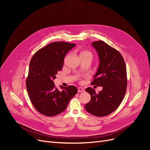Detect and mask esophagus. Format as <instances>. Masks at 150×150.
Here are the masks:
<instances>
[{
	"label": "esophagus",
	"instance_id": "obj_1",
	"mask_svg": "<svg viewBox=\"0 0 150 150\" xmlns=\"http://www.w3.org/2000/svg\"><path fill=\"white\" fill-rule=\"evenodd\" d=\"M84 91V89L83 88H80V87L78 88V92H83Z\"/></svg>",
	"mask_w": 150,
	"mask_h": 150
}]
</instances>
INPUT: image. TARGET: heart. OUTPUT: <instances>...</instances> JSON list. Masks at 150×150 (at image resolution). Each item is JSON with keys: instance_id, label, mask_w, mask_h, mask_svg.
Segmentation results:
<instances>
[{"instance_id": "heart-1", "label": "heart", "mask_w": 150, "mask_h": 150, "mask_svg": "<svg viewBox=\"0 0 150 150\" xmlns=\"http://www.w3.org/2000/svg\"><path fill=\"white\" fill-rule=\"evenodd\" d=\"M81 54L89 55V56L92 57V54H91V52H88V51H84V52H81V54H80V55H81Z\"/></svg>"}]
</instances>
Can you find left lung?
Masks as SVG:
<instances>
[{
  "label": "left lung",
  "instance_id": "1",
  "mask_svg": "<svg viewBox=\"0 0 150 150\" xmlns=\"http://www.w3.org/2000/svg\"><path fill=\"white\" fill-rule=\"evenodd\" d=\"M92 45L98 54L100 64L91 84L102 86L103 89L96 93L91 88L86 89L91 99L85 109L93 115L104 117L116 110L124 98L127 88V69L119 51L102 41Z\"/></svg>",
  "mask_w": 150,
  "mask_h": 150
}]
</instances>
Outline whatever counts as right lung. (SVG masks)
<instances>
[{
	"label": "right lung",
	"mask_w": 150,
	"mask_h": 150,
	"mask_svg": "<svg viewBox=\"0 0 150 150\" xmlns=\"http://www.w3.org/2000/svg\"><path fill=\"white\" fill-rule=\"evenodd\" d=\"M75 45L53 42L38 50L31 58L26 87L31 103L39 113L49 117L59 114L77 93L74 86H61L62 90L59 91L53 81L62 68L66 54Z\"/></svg>",
	"instance_id": "add662e5"
}]
</instances>
